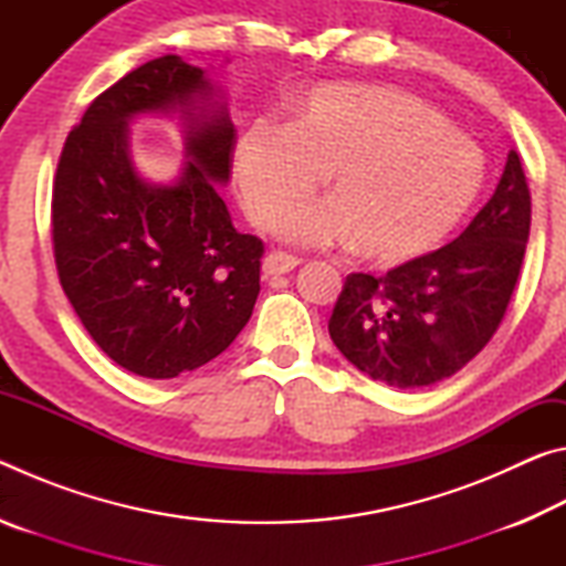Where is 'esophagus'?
Segmentation results:
<instances>
[{
  "mask_svg": "<svg viewBox=\"0 0 566 566\" xmlns=\"http://www.w3.org/2000/svg\"><path fill=\"white\" fill-rule=\"evenodd\" d=\"M302 260L294 254H286V252H270L264 256V264H262V272L266 276H276V274H286L292 272L294 266H300Z\"/></svg>",
  "mask_w": 566,
  "mask_h": 566,
  "instance_id": "esophagus-1",
  "label": "esophagus"
}]
</instances>
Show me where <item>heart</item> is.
Returning <instances> with one entry per match:
<instances>
[{
	"instance_id": "1",
	"label": "heart",
	"mask_w": 566,
	"mask_h": 566,
	"mask_svg": "<svg viewBox=\"0 0 566 566\" xmlns=\"http://www.w3.org/2000/svg\"><path fill=\"white\" fill-rule=\"evenodd\" d=\"M234 179L249 219L274 227L317 195L332 205L286 219L296 242H357L377 264L432 252L484 185V159L442 114L387 84H327L292 122H254L234 145Z\"/></svg>"
}]
</instances>
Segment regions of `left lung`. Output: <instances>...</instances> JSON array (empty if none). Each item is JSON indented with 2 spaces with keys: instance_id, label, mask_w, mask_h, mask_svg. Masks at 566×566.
<instances>
[{
  "instance_id": "left-lung-1",
  "label": "left lung",
  "mask_w": 566,
  "mask_h": 566,
  "mask_svg": "<svg viewBox=\"0 0 566 566\" xmlns=\"http://www.w3.org/2000/svg\"><path fill=\"white\" fill-rule=\"evenodd\" d=\"M530 224V185L512 149L492 199L454 242L381 276H347L329 317L332 342L389 387L419 389L457 375L500 329Z\"/></svg>"
}]
</instances>
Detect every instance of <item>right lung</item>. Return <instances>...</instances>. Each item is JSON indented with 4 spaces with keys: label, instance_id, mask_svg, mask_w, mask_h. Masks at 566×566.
<instances>
[{
    "label": "right lung",
    "instance_id": "1",
    "mask_svg": "<svg viewBox=\"0 0 566 566\" xmlns=\"http://www.w3.org/2000/svg\"><path fill=\"white\" fill-rule=\"evenodd\" d=\"M212 84L177 54L124 74L66 134L52 187L60 284L90 337L132 375L171 379L222 354L252 317L264 244L237 232L214 181L232 171L224 107L193 109ZM188 114V163L175 188L147 186L126 149L142 111Z\"/></svg>",
    "mask_w": 566,
    "mask_h": 566
}]
</instances>
